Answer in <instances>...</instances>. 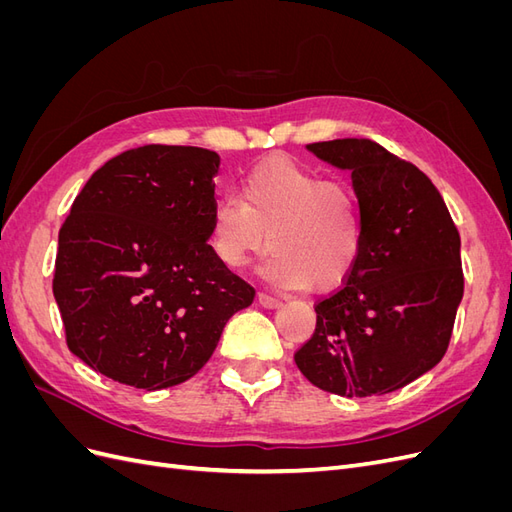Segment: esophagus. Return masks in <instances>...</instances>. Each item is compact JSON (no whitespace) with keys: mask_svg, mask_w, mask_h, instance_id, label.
Here are the masks:
<instances>
[{"mask_svg":"<svg viewBox=\"0 0 512 512\" xmlns=\"http://www.w3.org/2000/svg\"><path fill=\"white\" fill-rule=\"evenodd\" d=\"M258 303H260L262 307L273 309V307H280V305H282V299L271 297V294H267V292H258Z\"/></svg>","mask_w":512,"mask_h":512,"instance_id":"esophagus-1","label":"esophagus"}]
</instances>
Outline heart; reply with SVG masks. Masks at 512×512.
I'll list each match as a JSON object with an SVG mask.
<instances>
[{
	"label": "heart",
	"mask_w": 512,
	"mask_h": 512,
	"mask_svg": "<svg viewBox=\"0 0 512 512\" xmlns=\"http://www.w3.org/2000/svg\"><path fill=\"white\" fill-rule=\"evenodd\" d=\"M271 245L265 275L282 288L331 290L348 280L361 254V209L339 181L292 158L252 168L241 198L222 196L211 213L213 254L243 269Z\"/></svg>",
	"instance_id": "obj_1"
}]
</instances>
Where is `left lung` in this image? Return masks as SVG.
I'll use <instances>...</instances> for the list:
<instances>
[{"label": "left lung", "mask_w": 512, "mask_h": 512, "mask_svg": "<svg viewBox=\"0 0 512 512\" xmlns=\"http://www.w3.org/2000/svg\"><path fill=\"white\" fill-rule=\"evenodd\" d=\"M307 149L352 173L361 254L346 284L314 305L316 331L294 363L342 397L397 391L436 367L451 342L463 297L457 226L423 170L369 138Z\"/></svg>", "instance_id": "left-lung-1"}]
</instances>
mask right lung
<instances>
[{"label":"right lung","instance_id":"right-lung-1","mask_svg":"<svg viewBox=\"0 0 512 512\" xmlns=\"http://www.w3.org/2000/svg\"><path fill=\"white\" fill-rule=\"evenodd\" d=\"M220 156L145 145L98 168L59 230L53 294L72 354L158 391L190 380L254 288L215 258Z\"/></svg>","mask_w":512,"mask_h":512}]
</instances>
